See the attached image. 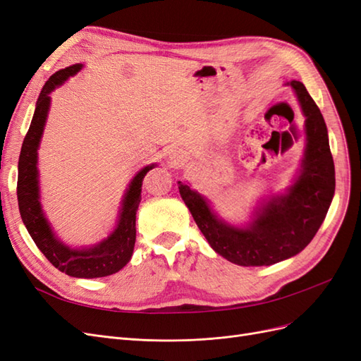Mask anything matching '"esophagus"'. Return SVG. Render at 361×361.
Returning <instances> with one entry per match:
<instances>
[{"mask_svg": "<svg viewBox=\"0 0 361 361\" xmlns=\"http://www.w3.org/2000/svg\"><path fill=\"white\" fill-rule=\"evenodd\" d=\"M173 158H176L178 161H180V159H182V161H185V155H183V154H174V155H173Z\"/></svg>", "mask_w": 361, "mask_h": 361, "instance_id": "esophagus-1", "label": "esophagus"}]
</instances>
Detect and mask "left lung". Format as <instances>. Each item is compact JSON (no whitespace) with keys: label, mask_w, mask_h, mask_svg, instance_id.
Wrapping results in <instances>:
<instances>
[{"label":"left lung","mask_w":361,"mask_h":361,"mask_svg":"<svg viewBox=\"0 0 361 361\" xmlns=\"http://www.w3.org/2000/svg\"><path fill=\"white\" fill-rule=\"evenodd\" d=\"M288 85L298 96L307 134L302 171L288 194L272 199L248 228H238L216 220L202 195L179 182L180 197L207 243L241 267L272 265L298 255L319 231L334 195V162L324 117L302 82Z\"/></svg>","instance_id":"left-lung-1"}]
</instances>
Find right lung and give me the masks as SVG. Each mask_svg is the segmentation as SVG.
Masks as SVG:
<instances>
[{"label":"right lung","mask_w":361,"mask_h":361,"mask_svg":"<svg viewBox=\"0 0 361 361\" xmlns=\"http://www.w3.org/2000/svg\"><path fill=\"white\" fill-rule=\"evenodd\" d=\"M81 68L82 64H73V66L61 69L54 73L43 85L36 102L35 116L20 147L16 190L20 218L43 256L57 269L71 277L96 279L114 274L122 269L133 256L135 245V215L141 200V185H143L146 173L154 166L145 167L130 182L117 227L101 244L89 250H72L57 241L39 202L37 147L49 110V93L56 89V85L66 81Z\"/></svg>","instance_id":"right-lung-1"}]
</instances>
